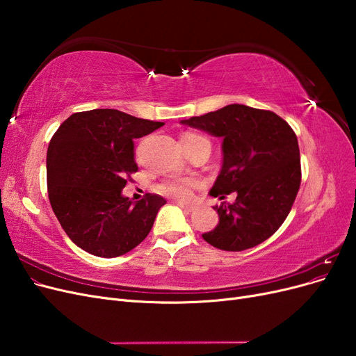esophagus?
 Masks as SVG:
<instances>
[{"label": "esophagus", "instance_id": "obj_1", "mask_svg": "<svg viewBox=\"0 0 356 356\" xmlns=\"http://www.w3.org/2000/svg\"><path fill=\"white\" fill-rule=\"evenodd\" d=\"M177 204L179 208H182L184 211H187V212H193L196 209V207H193V204H188V203H182V202H177Z\"/></svg>", "mask_w": 356, "mask_h": 356}]
</instances>
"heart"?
Masks as SVG:
<instances>
[{"mask_svg": "<svg viewBox=\"0 0 356 356\" xmlns=\"http://www.w3.org/2000/svg\"><path fill=\"white\" fill-rule=\"evenodd\" d=\"M181 141L184 143H195V141H208L207 138H203L197 134H186L182 135ZM200 188V182L195 178H168L161 181L157 186V191L160 195L172 197L179 202H187L195 195V191Z\"/></svg>", "mask_w": 356, "mask_h": 356, "instance_id": "obj_1", "label": "heart"}]
</instances>
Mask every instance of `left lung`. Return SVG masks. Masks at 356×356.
<instances>
[{
	"instance_id": "8db88e82",
	"label": "left lung",
	"mask_w": 356,
	"mask_h": 356,
	"mask_svg": "<svg viewBox=\"0 0 356 356\" xmlns=\"http://www.w3.org/2000/svg\"><path fill=\"white\" fill-rule=\"evenodd\" d=\"M222 138V169L211 196L236 191L232 204L213 209L220 222L202 238L222 251L239 252L260 245L281 227L301 182L296 132L273 111L232 104L184 120Z\"/></svg>"
}]
</instances>
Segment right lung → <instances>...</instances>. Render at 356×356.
<instances>
[{
  "instance_id": "add662e5",
  "label": "right lung",
  "mask_w": 356,
  "mask_h": 356,
  "mask_svg": "<svg viewBox=\"0 0 356 356\" xmlns=\"http://www.w3.org/2000/svg\"><path fill=\"white\" fill-rule=\"evenodd\" d=\"M163 126L118 110L74 113L51 136L47 193L68 238L86 252L113 258L132 251L152 230L166 200L122 196L138 170L134 139Z\"/></svg>"
}]
</instances>
